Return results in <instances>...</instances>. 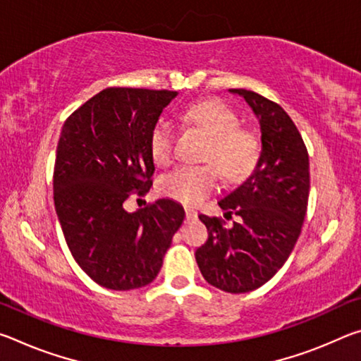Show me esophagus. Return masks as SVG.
<instances>
[{
  "instance_id": "obj_1",
  "label": "esophagus",
  "mask_w": 361,
  "mask_h": 361,
  "mask_svg": "<svg viewBox=\"0 0 361 361\" xmlns=\"http://www.w3.org/2000/svg\"><path fill=\"white\" fill-rule=\"evenodd\" d=\"M195 218H197V212L194 209H188L186 207V219H195Z\"/></svg>"
}]
</instances>
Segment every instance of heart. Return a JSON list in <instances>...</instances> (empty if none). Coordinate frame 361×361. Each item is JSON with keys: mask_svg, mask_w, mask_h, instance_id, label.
<instances>
[{"mask_svg": "<svg viewBox=\"0 0 361 361\" xmlns=\"http://www.w3.org/2000/svg\"><path fill=\"white\" fill-rule=\"evenodd\" d=\"M185 119L209 135L202 166H183L164 175L159 189L181 204L195 205L216 188L219 173L228 181H240L259 162L261 145L256 133L239 126V118L229 106L216 100L192 103L185 109ZM175 130L170 122L157 121L149 135V152L159 166L173 159Z\"/></svg>", "mask_w": 361, "mask_h": 361, "instance_id": "b5f03b06", "label": "heart"}]
</instances>
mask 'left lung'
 <instances>
[{
  "label": "left lung",
  "instance_id": "8db88e82",
  "mask_svg": "<svg viewBox=\"0 0 361 361\" xmlns=\"http://www.w3.org/2000/svg\"><path fill=\"white\" fill-rule=\"evenodd\" d=\"M242 95L261 126V156L253 173L218 205L224 219L199 215L209 239L195 261L210 285L228 293H248L269 282L288 259L307 212L309 154L298 127L279 103L253 90Z\"/></svg>",
  "mask_w": 361,
  "mask_h": 361
}]
</instances>
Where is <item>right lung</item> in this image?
<instances>
[{"instance_id": "add662e5", "label": "right lung", "mask_w": 361, "mask_h": 361, "mask_svg": "<svg viewBox=\"0 0 361 361\" xmlns=\"http://www.w3.org/2000/svg\"><path fill=\"white\" fill-rule=\"evenodd\" d=\"M175 97L172 90L106 87L62 127L54 204L73 258L105 288L151 283L185 219L170 199L133 213L124 209L130 195H146L152 186L149 135Z\"/></svg>"}]
</instances>
